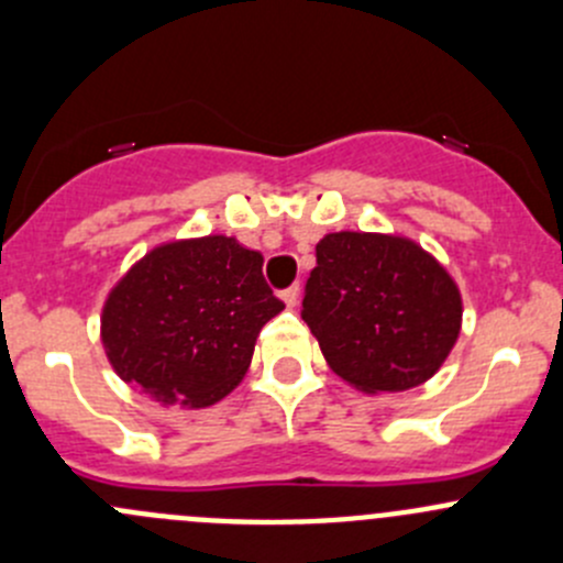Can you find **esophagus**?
<instances>
[{"label": "esophagus", "mask_w": 563, "mask_h": 563, "mask_svg": "<svg viewBox=\"0 0 563 563\" xmlns=\"http://www.w3.org/2000/svg\"><path fill=\"white\" fill-rule=\"evenodd\" d=\"M280 299H283V305H286V308H297V302H299V286L286 288V291L280 294Z\"/></svg>", "instance_id": "esophagus-1"}]
</instances>
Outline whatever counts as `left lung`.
<instances>
[{
	"label": "left lung",
	"mask_w": 563,
	"mask_h": 563,
	"mask_svg": "<svg viewBox=\"0 0 563 563\" xmlns=\"http://www.w3.org/2000/svg\"><path fill=\"white\" fill-rule=\"evenodd\" d=\"M302 318L323 360L367 395L435 376L463 321L450 272L406 236L338 231L316 245Z\"/></svg>",
	"instance_id": "8db88e82"
}]
</instances>
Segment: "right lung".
Segmentation results:
<instances>
[{"label": "right lung", "instance_id": "1", "mask_svg": "<svg viewBox=\"0 0 563 563\" xmlns=\"http://www.w3.org/2000/svg\"><path fill=\"white\" fill-rule=\"evenodd\" d=\"M261 266L264 255L223 234L150 250L100 318L119 378L161 402L223 400L247 373L261 327L283 310Z\"/></svg>", "mask_w": 563, "mask_h": 563}]
</instances>
